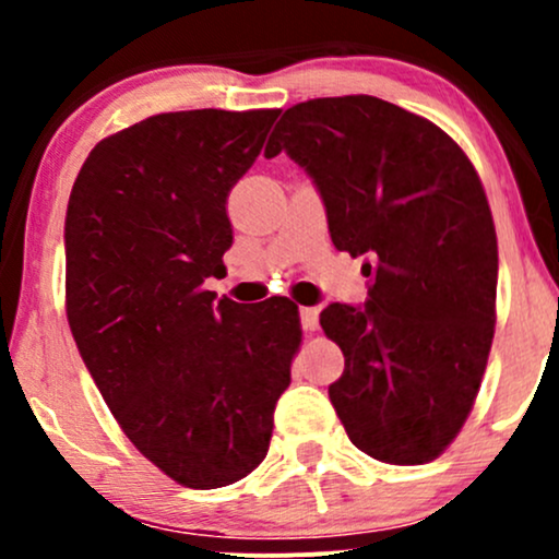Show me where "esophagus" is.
I'll return each mask as SVG.
<instances>
[{
	"mask_svg": "<svg viewBox=\"0 0 559 559\" xmlns=\"http://www.w3.org/2000/svg\"><path fill=\"white\" fill-rule=\"evenodd\" d=\"M299 320L305 331L318 329V307H299Z\"/></svg>",
	"mask_w": 559,
	"mask_h": 559,
	"instance_id": "1",
	"label": "esophagus"
}]
</instances>
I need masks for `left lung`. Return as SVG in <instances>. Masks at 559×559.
Listing matches in <instances>:
<instances>
[{"mask_svg":"<svg viewBox=\"0 0 559 559\" xmlns=\"http://www.w3.org/2000/svg\"><path fill=\"white\" fill-rule=\"evenodd\" d=\"M312 178L368 299L320 312L344 352L329 396L370 457L423 465L471 415L497 323V230L473 163L431 120L378 96L288 107L265 146Z\"/></svg>","mask_w":559,"mask_h":559,"instance_id":"8db88e82","label":"left lung"}]
</instances>
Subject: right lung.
I'll use <instances>...</instances> for the list:
<instances>
[{"instance_id":"1","label":"right lung","mask_w":559,"mask_h":559,"mask_svg":"<svg viewBox=\"0 0 559 559\" xmlns=\"http://www.w3.org/2000/svg\"><path fill=\"white\" fill-rule=\"evenodd\" d=\"M281 110L163 112L102 139L70 191L66 310L133 447L189 489L265 460L292 383L299 310L215 299L234 241L226 199Z\"/></svg>"}]
</instances>
